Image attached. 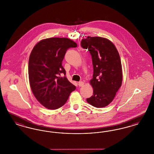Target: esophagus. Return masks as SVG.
Returning <instances> with one entry per match:
<instances>
[{
  "label": "esophagus",
  "instance_id": "1",
  "mask_svg": "<svg viewBox=\"0 0 154 154\" xmlns=\"http://www.w3.org/2000/svg\"><path fill=\"white\" fill-rule=\"evenodd\" d=\"M84 84V82H82V81H80L79 83H78V85L79 87H82Z\"/></svg>",
  "mask_w": 154,
  "mask_h": 154
}]
</instances>
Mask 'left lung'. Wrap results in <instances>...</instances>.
I'll list each match as a JSON object with an SVG mask.
<instances>
[{
  "label": "left lung",
  "instance_id": "obj_1",
  "mask_svg": "<svg viewBox=\"0 0 154 154\" xmlns=\"http://www.w3.org/2000/svg\"><path fill=\"white\" fill-rule=\"evenodd\" d=\"M81 46L89 51L94 68L93 78L90 81L94 93L87 101L97 108L106 107L112 101L122 84L119 53L109 40L100 37L82 38Z\"/></svg>",
  "mask_w": 154,
  "mask_h": 154
}]
</instances>
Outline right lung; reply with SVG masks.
<instances>
[{"instance_id": "1", "label": "right lung", "mask_w": 154, "mask_h": 154, "mask_svg": "<svg viewBox=\"0 0 154 154\" xmlns=\"http://www.w3.org/2000/svg\"><path fill=\"white\" fill-rule=\"evenodd\" d=\"M77 46L69 38L52 37L39 42L30 53V85L37 100L47 109L55 110L63 106L76 88L66 78L62 62L67 50Z\"/></svg>"}]
</instances>
